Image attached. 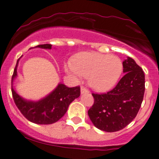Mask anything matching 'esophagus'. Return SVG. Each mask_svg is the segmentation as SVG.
Returning <instances> with one entry per match:
<instances>
[{
	"label": "esophagus",
	"mask_w": 159,
	"mask_h": 159,
	"mask_svg": "<svg viewBox=\"0 0 159 159\" xmlns=\"http://www.w3.org/2000/svg\"><path fill=\"white\" fill-rule=\"evenodd\" d=\"M89 91L88 89H86L85 87L84 86H81V94H84V93H89Z\"/></svg>",
	"instance_id": "34e87169"
}]
</instances>
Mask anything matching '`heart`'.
<instances>
[{
	"label": "heart",
	"mask_w": 159,
	"mask_h": 159,
	"mask_svg": "<svg viewBox=\"0 0 159 159\" xmlns=\"http://www.w3.org/2000/svg\"><path fill=\"white\" fill-rule=\"evenodd\" d=\"M66 70L77 80L88 78L90 86L100 93L110 91L121 78L123 64L117 56L99 52H81L73 63L66 66Z\"/></svg>",
	"instance_id": "heart-1"
}]
</instances>
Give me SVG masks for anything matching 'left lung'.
Segmentation results:
<instances>
[{"label": "left lung", "instance_id": "left-lung-1", "mask_svg": "<svg viewBox=\"0 0 159 159\" xmlns=\"http://www.w3.org/2000/svg\"><path fill=\"white\" fill-rule=\"evenodd\" d=\"M125 75L115 88L103 94H95L88 115L95 126L103 131H119L128 125L141 107L145 90L143 70L128 57L122 63Z\"/></svg>", "mask_w": 159, "mask_h": 159}]
</instances>
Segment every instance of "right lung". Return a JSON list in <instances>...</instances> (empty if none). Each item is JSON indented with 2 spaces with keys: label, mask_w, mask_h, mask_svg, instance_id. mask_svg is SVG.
<instances>
[{
  "label": "right lung",
  "mask_w": 159,
  "mask_h": 159,
  "mask_svg": "<svg viewBox=\"0 0 159 159\" xmlns=\"http://www.w3.org/2000/svg\"><path fill=\"white\" fill-rule=\"evenodd\" d=\"M34 48L51 49L52 44H39ZM17 60L11 78V93L15 103L23 116L31 122L40 125H49L59 121L66 114L68 107L80 96V86L68 88L59 83L48 96L38 101L27 100L19 96L13 89V81L17 77Z\"/></svg>",
  "instance_id": "obj_1"
}]
</instances>
